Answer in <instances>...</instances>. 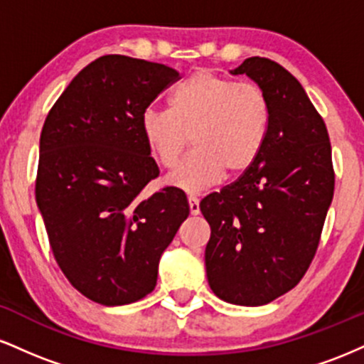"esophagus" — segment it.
Masks as SVG:
<instances>
[{
  "mask_svg": "<svg viewBox=\"0 0 364 364\" xmlns=\"http://www.w3.org/2000/svg\"><path fill=\"white\" fill-rule=\"evenodd\" d=\"M188 205H190V214L198 215L200 214V203L195 196H188Z\"/></svg>",
  "mask_w": 364,
  "mask_h": 364,
  "instance_id": "obj_1",
  "label": "esophagus"
}]
</instances>
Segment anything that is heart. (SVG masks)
Here are the masks:
<instances>
[{"mask_svg":"<svg viewBox=\"0 0 364 364\" xmlns=\"http://www.w3.org/2000/svg\"><path fill=\"white\" fill-rule=\"evenodd\" d=\"M272 107L255 83L198 70L171 92L169 109L147 107L140 127L150 156L171 169L193 141V152L166 178L168 185L202 193L228 176H240L260 157Z\"/></svg>","mask_w":364,"mask_h":364,"instance_id":"b5f03b06","label":"heart"}]
</instances>
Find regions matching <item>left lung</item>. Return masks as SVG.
I'll use <instances>...</instances> for the list:
<instances>
[{
  "instance_id": "8db88e82",
  "label": "left lung",
  "mask_w": 364,
  "mask_h": 364,
  "mask_svg": "<svg viewBox=\"0 0 364 364\" xmlns=\"http://www.w3.org/2000/svg\"><path fill=\"white\" fill-rule=\"evenodd\" d=\"M248 75L272 107L260 157L219 193L200 202L210 225V289L224 301L262 306L303 279L318 248L336 174L328 132L301 83L267 58L231 70Z\"/></svg>"
}]
</instances>
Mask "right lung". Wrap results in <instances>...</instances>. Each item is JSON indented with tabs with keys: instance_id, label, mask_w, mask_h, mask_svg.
<instances>
[{
	"instance_id": "obj_1",
	"label": "right lung",
	"mask_w": 364,
	"mask_h": 364,
	"mask_svg": "<svg viewBox=\"0 0 364 364\" xmlns=\"http://www.w3.org/2000/svg\"><path fill=\"white\" fill-rule=\"evenodd\" d=\"M178 80L161 63L107 54L70 82L44 121L36 200L49 245L75 289L104 306L154 291L161 255L190 214L174 186L141 195L159 176L141 112Z\"/></svg>"
}]
</instances>
